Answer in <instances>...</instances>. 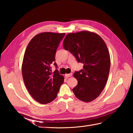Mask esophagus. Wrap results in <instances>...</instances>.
I'll return each mask as SVG.
<instances>
[{"mask_svg": "<svg viewBox=\"0 0 133 133\" xmlns=\"http://www.w3.org/2000/svg\"><path fill=\"white\" fill-rule=\"evenodd\" d=\"M72 75H73V74H72V73L65 74V77H70V76H72Z\"/></svg>", "mask_w": 133, "mask_h": 133, "instance_id": "1", "label": "esophagus"}]
</instances>
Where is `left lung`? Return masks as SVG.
Masks as SVG:
<instances>
[{
  "instance_id": "left-lung-1",
  "label": "left lung",
  "mask_w": 133,
  "mask_h": 133,
  "mask_svg": "<svg viewBox=\"0 0 133 133\" xmlns=\"http://www.w3.org/2000/svg\"><path fill=\"white\" fill-rule=\"evenodd\" d=\"M63 48L84 64L83 69L74 73L78 80L73 89L75 96L84 102L92 101L105 88L110 71V54L105 42L98 34L84 30L68 34Z\"/></svg>"
}]
</instances>
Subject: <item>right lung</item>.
<instances>
[{
    "mask_svg": "<svg viewBox=\"0 0 133 133\" xmlns=\"http://www.w3.org/2000/svg\"><path fill=\"white\" fill-rule=\"evenodd\" d=\"M65 33L43 32L31 39L24 55L22 71L24 82L36 101L47 104L57 96L64 77L58 70L51 72L50 65ZM57 66V64L54 63Z\"/></svg>",
    "mask_w": 133,
    "mask_h": 133,
    "instance_id": "right-lung-1",
    "label": "right lung"
}]
</instances>
